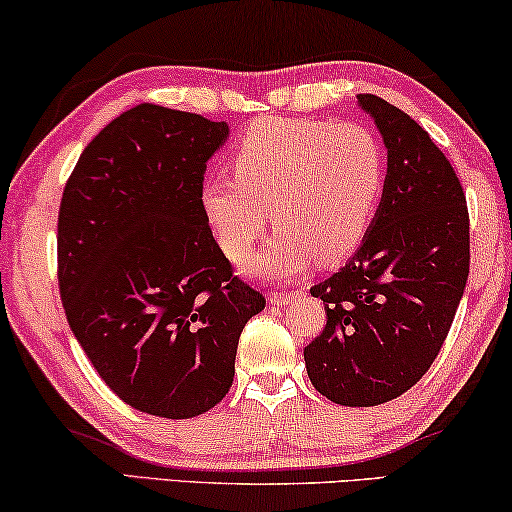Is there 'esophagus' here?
Here are the masks:
<instances>
[{
  "mask_svg": "<svg viewBox=\"0 0 512 512\" xmlns=\"http://www.w3.org/2000/svg\"><path fill=\"white\" fill-rule=\"evenodd\" d=\"M298 296H300L298 291H275V293H270V296H268V303L270 305H286Z\"/></svg>",
  "mask_w": 512,
  "mask_h": 512,
  "instance_id": "esophagus-1",
  "label": "esophagus"
}]
</instances>
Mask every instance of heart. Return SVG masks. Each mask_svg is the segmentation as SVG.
Returning <instances> with one entry per match:
<instances>
[{
	"instance_id": "1",
	"label": "heart",
	"mask_w": 512,
	"mask_h": 512,
	"mask_svg": "<svg viewBox=\"0 0 512 512\" xmlns=\"http://www.w3.org/2000/svg\"><path fill=\"white\" fill-rule=\"evenodd\" d=\"M235 174L200 184V209L223 254L242 261L272 214L277 235L247 261L251 277L303 272L312 258L335 263L359 247L380 205L387 156L363 125L268 118L244 132Z\"/></svg>"
}]
</instances>
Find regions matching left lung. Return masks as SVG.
Wrapping results in <instances>:
<instances>
[{
	"label": "left lung",
	"mask_w": 512,
	"mask_h": 512,
	"mask_svg": "<svg viewBox=\"0 0 512 512\" xmlns=\"http://www.w3.org/2000/svg\"><path fill=\"white\" fill-rule=\"evenodd\" d=\"M387 146L375 219L345 268L314 284L326 326L305 347L328 401L370 408L422 380L450 331L468 279L466 195L422 125L377 95H356Z\"/></svg>",
	"instance_id": "8db88e82"
}]
</instances>
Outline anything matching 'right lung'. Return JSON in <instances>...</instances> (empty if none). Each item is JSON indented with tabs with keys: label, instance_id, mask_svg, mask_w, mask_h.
Listing matches in <instances>:
<instances>
[{
	"label": "right lung",
	"instance_id": "add662e5",
	"mask_svg": "<svg viewBox=\"0 0 512 512\" xmlns=\"http://www.w3.org/2000/svg\"><path fill=\"white\" fill-rule=\"evenodd\" d=\"M228 123L156 104L114 118L69 177L60 298L74 338L139 412L198 417L228 394L242 328L265 298L233 277L200 209Z\"/></svg>",
	"mask_w": 512,
	"mask_h": 512
}]
</instances>
